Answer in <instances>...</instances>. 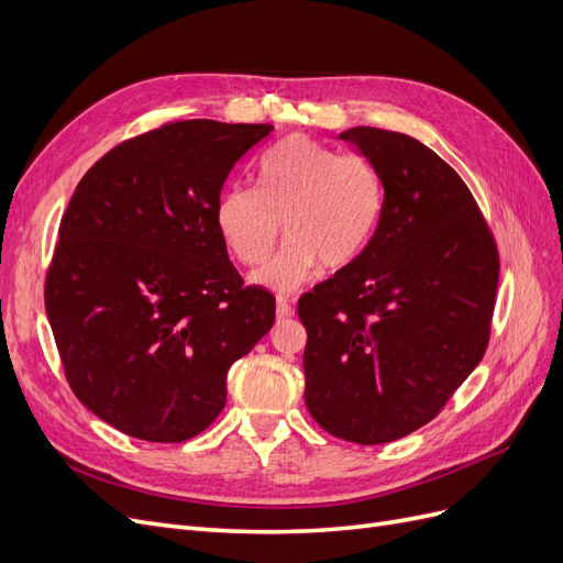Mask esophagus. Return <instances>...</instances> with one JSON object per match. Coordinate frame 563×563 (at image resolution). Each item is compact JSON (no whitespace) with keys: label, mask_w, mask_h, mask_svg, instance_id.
I'll use <instances>...</instances> for the list:
<instances>
[{"label":"esophagus","mask_w":563,"mask_h":563,"mask_svg":"<svg viewBox=\"0 0 563 563\" xmlns=\"http://www.w3.org/2000/svg\"><path fill=\"white\" fill-rule=\"evenodd\" d=\"M291 314H294L291 302L284 300V298H279V300H277V321H284V319H288Z\"/></svg>","instance_id":"34e87169"}]
</instances>
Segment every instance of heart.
Returning <instances> with one entry per match:
<instances>
[{
    "instance_id": "1",
    "label": "heart",
    "mask_w": 563,
    "mask_h": 563,
    "mask_svg": "<svg viewBox=\"0 0 563 563\" xmlns=\"http://www.w3.org/2000/svg\"><path fill=\"white\" fill-rule=\"evenodd\" d=\"M258 190L232 185L220 195L216 225L236 261L261 265L284 232L288 242L251 277L267 291L294 294L319 265H352L376 234L385 187L362 155H340L308 135L267 150L255 168Z\"/></svg>"
}]
</instances>
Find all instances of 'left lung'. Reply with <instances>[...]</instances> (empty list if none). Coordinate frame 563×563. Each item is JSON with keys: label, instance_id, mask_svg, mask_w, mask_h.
<instances>
[{"label": "left lung", "instance_id": "obj_1", "mask_svg": "<svg viewBox=\"0 0 563 563\" xmlns=\"http://www.w3.org/2000/svg\"><path fill=\"white\" fill-rule=\"evenodd\" d=\"M378 168L376 234L298 302L305 404L329 434L387 444L430 422L482 362L500 258L472 192L406 133H340Z\"/></svg>", "mask_w": 563, "mask_h": 563}]
</instances>
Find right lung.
I'll return each mask as SVG.
<instances>
[{"mask_svg":"<svg viewBox=\"0 0 563 563\" xmlns=\"http://www.w3.org/2000/svg\"><path fill=\"white\" fill-rule=\"evenodd\" d=\"M275 129L187 119L119 143L77 185L44 302L75 397L119 432L178 444L223 411L228 371L275 323L216 225L236 159Z\"/></svg>","mask_w":563,"mask_h":563,"instance_id":"1","label":"right lung"}]
</instances>
